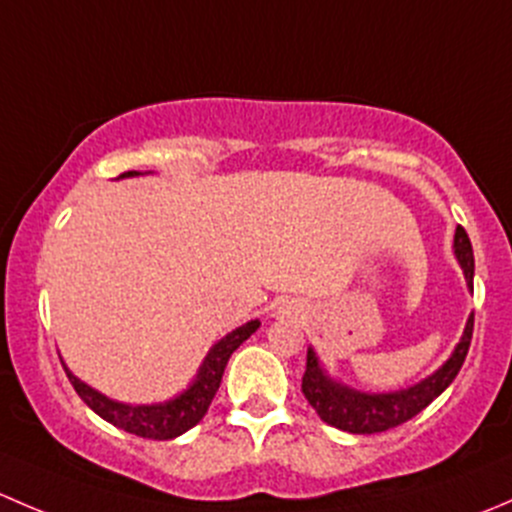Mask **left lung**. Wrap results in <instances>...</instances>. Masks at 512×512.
Instances as JSON below:
<instances>
[{
  "mask_svg": "<svg viewBox=\"0 0 512 512\" xmlns=\"http://www.w3.org/2000/svg\"><path fill=\"white\" fill-rule=\"evenodd\" d=\"M453 252L461 265L463 275H466L468 289H473V247L468 240L466 230L456 227V237H453ZM473 339V314L468 317L466 329H463L461 342L456 344L453 354L448 356L446 364L441 369L433 371L418 384L409 389L389 391V394H369V391H356L352 386L339 384L337 379L324 371L319 364V356L314 349H307V369L302 376V394L309 401L314 411L324 423L334 428H342L349 433H381L389 428L401 426L409 418L421 414L433 399L443 394L451 386L461 371L463 361H466L468 347Z\"/></svg>",
  "mask_w": 512,
  "mask_h": 512,
  "instance_id": "1",
  "label": "left lung"
}]
</instances>
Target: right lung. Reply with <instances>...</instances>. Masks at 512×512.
Listing matches in <instances>:
<instances>
[{
  "mask_svg": "<svg viewBox=\"0 0 512 512\" xmlns=\"http://www.w3.org/2000/svg\"><path fill=\"white\" fill-rule=\"evenodd\" d=\"M133 175L141 173H138V170H128V173L118 175V178H133ZM257 329H260V319H252V322L232 329V332L220 339L218 344H213V349H210L208 356L203 359V366H200L198 374H195L193 384H190L183 394H178L170 401H163V404H121V401L108 399L101 391L91 389L89 384L76 379V376L66 369V364L64 369L71 386L76 389V394L81 396V401H84L94 414L101 416L103 421L113 423L116 428H123V431L133 433V436L151 438V441H168V438L180 436V433L190 431L195 423L203 421V416L208 414L210 404H213L215 394H218L220 389L227 359H230L232 352H235L245 339H250Z\"/></svg>",
  "mask_w": 512,
  "mask_h": 512,
  "instance_id": "right-lung-1",
  "label": "right lung"
}]
</instances>
